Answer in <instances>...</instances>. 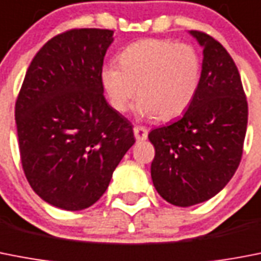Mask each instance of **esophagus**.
<instances>
[{
    "instance_id": "obj_1",
    "label": "esophagus",
    "mask_w": 261,
    "mask_h": 261,
    "mask_svg": "<svg viewBox=\"0 0 261 261\" xmlns=\"http://www.w3.org/2000/svg\"><path fill=\"white\" fill-rule=\"evenodd\" d=\"M134 135L137 141H146L148 137V131L143 126H135L134 127Z\"/></svg>"
}]
</instances>
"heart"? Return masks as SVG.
<instances>
[{"label": "heart", "instance_id": "b5f03b06", "mask_svg": "<svg viewBox=\"0 0 261 261\" xmlns=\"http://www.w3.org/2000/svg\"><path fill=\"white\" fill-rule=\"evenodd\" d=\"M201 61L194 46L147 38L131 43L119 54V65L100 69V85L109 105L126 113L138 95L141 117L171 120L180 117L196 97Z\"/></svg>", "mask_w": 261, "mask_h": 261}]
</instances>
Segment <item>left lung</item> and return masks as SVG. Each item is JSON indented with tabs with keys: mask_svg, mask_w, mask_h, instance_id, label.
<instances>
[{
	"mask_svg": "<svg viewBox=\"0 0 261 261\" xmlns=\"http://www.w3.org/2000/svg\"><path fill=\"white\" fill-rule=\"evenodd\" d=\"M188 33L203 47L196 97L178 120L148 134L155 190L178 207L203 203L227 186L242 159L248 122L240 74L228 51L204 33Z\"/></svg>",
	"mask_w": 261,
	"mask_h": 261,
	"instance_id": "1",
	"label": "left lung"
}]
</instances>
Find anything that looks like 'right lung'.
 <instances>
[{"mask_svg": "<svg viewBox=\"0 0 261 261\" xmlns=\"http://www.w3.org/2000/svg\"><path fill=\"white\" fill-rule=\"evenodd\" d=\"M113 30L74 29L33 58L15 102L19 155L46 203L89 208L105 194L128 148L133 126L103 97L100 69Z\"/></svg>", "mask_w": 261, "mask_h": 261, "instance_id": "obj_1", "label": "right lung"}]
</instances>
